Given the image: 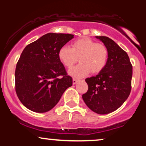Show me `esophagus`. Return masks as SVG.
Masks as SVG:
<instances>
[{
    "mask_svg": "<svg viewBox=\"0 0 146 146\" xmlns=\"http://www.w3.org/2000/svg\"><path fill=\"white\" fill-rule=\"evenodd\" d=\"M79 81V80L78 79H75V78H73V84H77V82Z\"/></svg>",
    "mask_w": 146,
    "mask_h": 146,
    "instance_id": "obj_1",
    "label": "esophagus"
}]
</instances>
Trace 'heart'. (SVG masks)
Instances as JSON below:
<instances>
[{
  "mask_svg": "<svg viewBox=\"0 0 146 146\" xmlns=\"http://www.w3.org/2000/svg\"><path fill=\"white\" fill-rule=\"evenodd\" d=\"M58 58L64 66L70 69L78 62L80 64L71 70L72 76L82 78L91 72L98 74L104 70L108 60V50L104 44H99L88 38L73 41L71 48L63 46L58 51Z\"/></svg>",
  "mask_w": 146,
  "mask_h": 146,
  "instance_id": "heart-1",
  "label": "heart"
}]
</instances>
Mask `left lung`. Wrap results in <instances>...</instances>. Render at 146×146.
Here are the masks:
<instances>
[{
  "label": "left lung",
  "mask_w": 146,
  "mask_h": 146,
  "mask_svg": "<svg viewBox=\"0 0 146 146\" xmlns=\"http://www.w3.org/2000/svg\"><path fill=\"white\" fill-rule=\"evenodd\" d=\"M108 50L106 66L96 76L85 80L88 86L82 95L87 106L101 115L116 110L131 91L132 66L127 53L106 36H96Z\"/></svg>",
  "instance_id": "8db88e82"
}]
</instances>
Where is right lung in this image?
<instances>
[{
  "label": "right lung",
  "instance_id": "right-lung-1",
  "mask_svg": "<svg viewBox=\"0 0 146 146\" xmlns=\"http://www.w3.org/2000/svg\"><path fill=\"white\" fill-rule=\"evenodd\" d=\"M73 38L69 33H48L27 45L15 71V90L21 103L36 113L51 110L73 79L58 58L59 49Z\"/></svg>",
  "mask_w": 146,
  "mask_h": 146
}]
</instances>
